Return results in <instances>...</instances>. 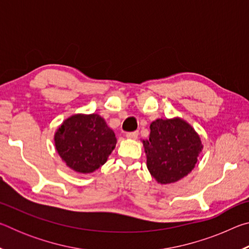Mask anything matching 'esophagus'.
<instances>
[{"instance_id":"obj_1","label":"esophagus","mask_w":249,"mask_h":249,"mask_svg":"<svg viewBox=\"0 0 249 249\" xmlns=\"http://www.w3.org/2000/svg\"><path fill=\"white\" fill-rule=\"evenodd\" d=\"M138 136V132L137 130H135V132H128L126 133V137L129 138V140H136Z\"/></svg>"}]
</instances>
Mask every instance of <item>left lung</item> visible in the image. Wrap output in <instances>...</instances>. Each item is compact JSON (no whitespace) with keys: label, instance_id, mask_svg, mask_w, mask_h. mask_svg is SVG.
Wrapping results in <instances>:
<instances>
[{"label":"left lung","instance_id":"1","mask_svg":"<svg viewBox=\"0 0 249 249\" xmlns=\"http://www.w3.org/2000/svg\"><path fill=\"white\" fill-rule=\"evenodd\" d=\"M147 168L162 184L176 182L195 168L202 145L200 137L184 121L157 120L144 141Z\"/></svg>","mask_w":249,"mask_h":249}]
</instances>
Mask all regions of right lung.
<instances>
[{"label": "right lung", "instance_id": "1", "mask_svg": "<svg viewBox=\"0 0 249 249\" xmlns=\"http://www.w3.org/2000/svg\"><path fill=\"white\" fill-rule=\"evenodd\" d=\"M54 144L67 166L89 174L107 161L114 149L116 137L100 115H73L57 130Z\"/></svg>", "mask_w": 249, "mask_h": 249}]
</instances>
